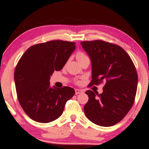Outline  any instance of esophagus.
<instances>
[{
  "label": "esophagus",
  "instance_id": "34e87169",
  "mask_svg": "<svg viewBox=\"0 0 149 149\" xmlns=\"http://www.w3.org/2000/svg\"><path fill=\"white\" fill-rule=\"evenodd\" d=\"M75 93H76V95H78V94L83 93V90H80V89H76V90H75Z\"/></svg>",
  "mask_w": 149,
  "mask_h": 149
}]
</instances>
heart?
Wrapping results in <instances>:
<instances>
[{
    "label": "heart",
    "mask_w": 149,
    "mask_h": 149,
    "mask_svg": "<svg viewBox=\"0 0 149 149\" xmlns=\"http://www.w3.org/2000/svg\"><path fill=\"white\" fill-rule=\"evenodd\" d=\"M76 57H77V59H78V61H80V60H81V59H85V58H86V57H87L86 55H85V54H83V53L78 52V54H77Z\"/></svg>",
    "instance_id": "1"
}]
</instances>
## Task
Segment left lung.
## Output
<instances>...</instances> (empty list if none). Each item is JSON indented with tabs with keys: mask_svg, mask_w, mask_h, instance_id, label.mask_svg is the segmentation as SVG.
Here are the masks:
<instances>
[{
	"mask_svg": "<svg viewBox=\"0 0 149 149\" xmlns=\"http://www.w3.org/2000/svg\"><path fill=\"white\" fill-rule=\"evenodd\" d=\"M82 47L92 64L90 85L105 82L103 92L88 90L84 107L86 117L93 123L110 127L120 122L134 103L138 76L131 58L118 45L103 40L83 41Z\"/></svg>",
	"mask_w": 149,
	"mask_h": 149,
	"instance_id": "8db88e82",
	"label": "left lung"
}]
</instances>
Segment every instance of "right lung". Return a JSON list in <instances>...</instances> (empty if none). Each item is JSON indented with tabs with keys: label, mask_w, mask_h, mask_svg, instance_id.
<instances>
[{
	"label": "right lung",
	"mask_w": 149,
	"mask_h": 149,
	"mask_svg": "<svg viewBox=\"0 0 149 149\" xmlns=\"http://www.w3.org/2000/svg\"><path fill=\"white\" fill-rule=\"evenodd\" d=\"M76 49L75 42L52 40L30 47L15 71L17 98L24 112L33 120L52 122L62 114L66 102L75 90L50 86L54 71H60Z\"/></svg>",
	"instance_id": "1"
}]
</instances>
